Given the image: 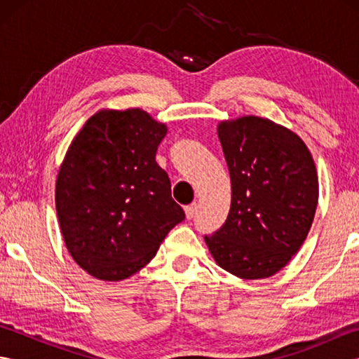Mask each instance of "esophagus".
<instances>
[{"instance_id":"obj_1","label":"esophagus","mask_w":359,"mask_h":359,"mask_svg":"<svg viewBox=\"0 0 359 359\" xmlns=\"http://www.w3.org/2000/svg\"><path fill=\"white\" fill-rule=\"evenodd\" d=\"M196 211H197V205L196 203H191V205H188V207H185V216H187V219H193L194 215H196Z\"/></svg>"}]
</instances>
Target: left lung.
Masks as SVG:
<instances>
[{
    "mask_svg": "<svg viewBox=\"0 0 359 359\" xmlns=\"http://www.w3.org/2000/svg\"><path fill=\"white\" fill-rule=\"evenodd\" d=\"M217 135L231 179L224 226L205 243L241 279L276 274L299 251L319 197L313 156L292 129L257 116L222 120Z\"/></svg>",
    "mask_w": 359,
    "mask_h": 359,
    "instance_id": "left-lung-1",
    "label": "left lung"
}]
</instances>
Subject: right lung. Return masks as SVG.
Instances as JSON below:
<instances>
[{
	"instance_id": "right-lung-1",
	"label": "right lung",
	"mask_w": 359,
	"mask_h": 359,
	"mask_svg": "<svg viewBox=\"0 0 359 359\" xmlns=\"http://www.w3.org/2000/svg\"><path fill=\"white\" fill-rule=\"evenodd\" d=\"M166 133L140 108H104L66 151L55 182L60 230L74 261L95 279L131 278L185 219L156 162Z\"/></svg>"
}]
</instances>
